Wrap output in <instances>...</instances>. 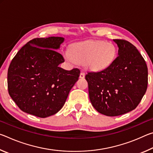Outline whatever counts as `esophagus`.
I'll return each instance as SVG.
<instances>
[{
	"label": "esophagus",
	"instance_id": "1",
	"mask_svg": "<svg viewBox=\"0 0 153 153\" xmlns=\"http://www.w3.org/2000/svg\"><path fill=\"white\" fill-rule=\"evenodd\" d=\"M79 77H80V78H82V79H84V77H85V74L84 73V72H81V73H80Z\"/></svg>",
	"mask_w": 153,
	"mask_h": 153
}]
</instances>
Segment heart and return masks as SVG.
<instances>
[{
  "instance_id": "1",
  "label": "heart",
  "mask_w": 153,
  "mask_h": 153,
  "mask_svg": "<svg viewBox=\"0 0 153 153\" xmlns=\"http://www.w3.org/2000/svg\"><path fill=\"white\" fill-rule=\"evenodd\" d=\"M117 48L111 42L88 40L76 43L70 50L64 52V58L72 63L84 64L92 71H102L108 68L117 56Z\"/></svg>"
}]
</instances>
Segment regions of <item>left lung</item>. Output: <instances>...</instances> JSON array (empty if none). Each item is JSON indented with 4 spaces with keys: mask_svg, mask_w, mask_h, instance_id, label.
I'll use <instances>...</instances> for the list:
<instances>
[{
    "mask_svg": "<svg viewBox=\"0 0 153 153\" xmlns=\"http://www.w3.org/2000/svg\"><path fill=\"white\" fill-rule=\"evenodd\" d=\"M118 56L104 71L86 75L90 102L98 112L114 117L135 109L148 85V68L132 44L113 40Z\"/></svg>",
    "mask_w": 153,
    "mask_h": 153,
    "instance_id": "obj_1",
    "label": "left lung"
}]
</instances>
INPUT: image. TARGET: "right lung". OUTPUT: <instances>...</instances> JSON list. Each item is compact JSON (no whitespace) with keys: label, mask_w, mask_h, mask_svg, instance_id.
I'll list each match as a JSON object with an SVG mask.
<instances>
[{"label":"right lung","mask_w":153,"mask_h":153,"mask_svg":"<svg viewBox=\"0 0 153 153\" xmlns=\"http://www.w3.org/2000/svg\"><path fill=\"white\" fill-rule=\"evenodd\" d=\"M62 37L35 38L18 51L10 64L7 83L10 97L21 110L42 118L61 109L80 71L59 65L65 61L57 50Z\"/></svg>","instance_id":"right-lung-1"}]
</instances>
